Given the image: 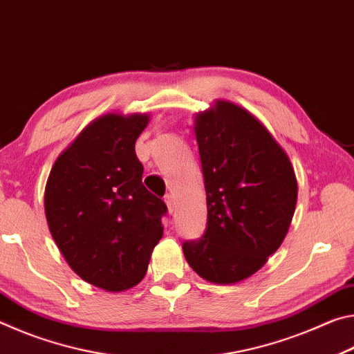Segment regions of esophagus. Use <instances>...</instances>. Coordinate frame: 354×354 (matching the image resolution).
<instances>
[{"label":"esophagus","mask_w":354,"mask_h":354,"mask_svg":"<svg viewBox=\"0 0 354 354\" xmlns=\"http://www.w3.org/2000/svg\"><path fill=\"white\" fill-rule=\"evenodd\" d=\"M164 201H165V205H167V209H169V212L173 214V211H175V207H176L175 196L170 195V194L165 195V196H164Z\"/></svg>","instance_id":"obj_1"}]
</instances>
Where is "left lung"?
<instances>
[{"label": "left lung", "instance_id": "1", "mask_svg": "<svg viewBox=\"0 0 354 354\" xmlns=\"http://www.w3.org/2000/svg\"><path fill=\"white\" fill-rule=\"evenodd\" d=\"M207 225L183 243L189 266L214 284L254 274L277 251L295 212L298 184L289 156L253 113L217 100L195 115Z\"/></svg>", "mask_w": 354, "mask_h": 354}]
</instances>
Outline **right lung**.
I'll return each instance as SVG.
<instances>
[{
    "label": "right lung",
    "mask_w": 354,
    "mask_h": 354,
    "mask_svg": "<svg viewBox=\"0 0 354 354\" xmlns=\"http://www.w3.org/2000/svg\"><path fill=\"white\" fill-rule=\"evenodd\" d=\"M148 113H106L59 154L45 187L48 227L71 270L123 292L145 277L164 232L165 203L142 184L136 140Z\"/></svg>",
    "instance_id": "obj_1"
}]
</instances>
